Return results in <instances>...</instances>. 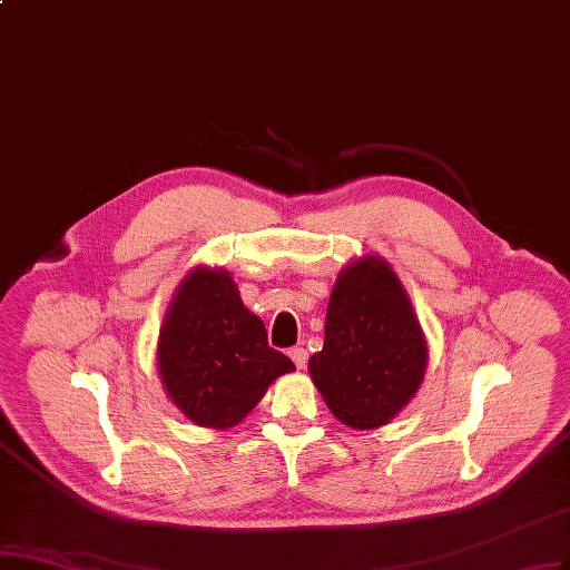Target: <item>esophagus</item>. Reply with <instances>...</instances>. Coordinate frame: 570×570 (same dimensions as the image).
Listing matches in <instances>:
<instances>
[{"label": "esophagus", "instance_id": "1", "mask_svg": "<svg viewBox=\"0 0 570 570\" xmlns=\"http://www.w3.org/2000/svg\"><path fill=\"white\" fill-rule=\"evenodd\" d=\"M288 355H291V360H293V362H296L298 370H305V366H307V357H309V353L305 351V347H301V345L291 347Z\"/></svg>", "mask_w": 570, "mask_h": 570}]
</instances>
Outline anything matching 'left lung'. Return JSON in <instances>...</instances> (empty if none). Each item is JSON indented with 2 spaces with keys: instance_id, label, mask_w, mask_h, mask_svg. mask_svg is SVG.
<instances>
[{
  "instance_id": "obj_1",
  "label": "left lung",
  "mask_w": 570,
  "mask_h": 570,
  "mask_svg": "<svg viewBox=\"0 0 570 570\" xmlns=\"http://www.w3.org/2000/svg\"><path fill=\"white\" fill-rule=\"evenodd\" d=\"M429 345L405 286L379 255L345 265L326 307L324 347L307 370L343 424L379 429L416 395Z\"/></svg>"
}]
</instances>
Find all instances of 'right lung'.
I'll use <instances>...</instances> for the list:
<instances>
[{
	"instance_id": "obj_1",
	"label": "right lung",
	"mask_w": 570,
	"mask_h": 570,
	"mask_svg": "<svg viewBox=\"0 0 570 570\" xmlns=\"http://www.w3.org/2000/svg\"><path fill=\"white\" fill-rule=\"evenodd\" d=\"M158 374L177 410L196 426L232 429L269 383L296 370L267 345V332L242 303L229 272L196 267L177 286L158 336Z\"/></svg>"
}]
</instances>
